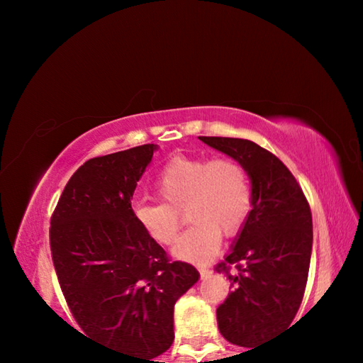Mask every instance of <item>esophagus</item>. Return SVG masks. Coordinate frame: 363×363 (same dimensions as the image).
I'll use <instances>...</instances> for the list:
<instances>
[{
	"label": "esophagus",
	"mask_w": 363,
	"mask_h": 363,
	"mask_svg": "<svg viewBox=\"0 0 363 363\" xmlns=\"http://www.w3.org/2000/svg\"><path fill=\"white\" fill-rule=\"evenodd\" d=\"M200 275H201V279L210 277V275H211V269H208V267H201V269H200Z\"/></svg>",
	"instance_id": "esophagus-1"
}]
</instances>
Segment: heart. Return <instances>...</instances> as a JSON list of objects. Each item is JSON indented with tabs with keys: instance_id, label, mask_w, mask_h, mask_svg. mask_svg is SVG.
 <instances>
[{
	"instance_id": "b5f03b06",
	"label": "heart",
	"mask_w": 363,
	"mask_h": 363,
	"mask_svg": "<svg viewBox=\"0 0 363 363\" xmlns=\"http://www.w3.org/2000/svg\"><path fill=\"white\" fill-rule=\"evenodd\" d=\"M162 203L139 201L133 214L147 235L171 245L182 223L181 213L194 225L173 248L181 261L205 262L218 253L224 237H235L253 208V190L242 163L233 158L174 157L164 163L155 181Z\"/></svg>"
}]
</instances>
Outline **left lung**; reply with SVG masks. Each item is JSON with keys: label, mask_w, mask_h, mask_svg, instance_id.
Listing matches in <instances>:
<instances>
[{"label": "left lung", "mask_w": 363, "mask_h": 363, "mask_svg": "<svg viewBox=\"0 0 363 363\" xmlns=\"http://www.w3.org/2000/svg\"><path fill=\"white\" fill-rule=\"evenodd\" d=\"M199 139L242 163L251 179L250 218L216 266L233 288L216 309L220 335L251 351L290 327L303 301L312 251L311 208L274 153L247 139ZM232 263L235 274H230Z\"/></svg>", "instance_id": "8db88e82"}]
</instances>
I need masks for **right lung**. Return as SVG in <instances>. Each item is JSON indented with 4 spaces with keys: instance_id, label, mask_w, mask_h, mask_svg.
Segmentation results:
<instances>
[{
    "instance_id": "add662e5",
    "label": "right lung",
    "mask_w": 363,
    "mask_h": 363,
    "mask_svg": "<svg viewBox=\"0 0 363 363\" xmlns=\"http://www.w3.org/2000/svg\"><path fill=\"white\" fill-rule=\"evenodd\" d=\"M155 150L145 144L88 160L67 182L49 227L60 290L79 328L140 363L173 344L176 301L200 277L134 219L133 194Z\"/></svg>"
}]
</instances>
